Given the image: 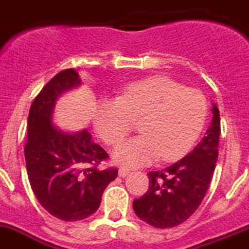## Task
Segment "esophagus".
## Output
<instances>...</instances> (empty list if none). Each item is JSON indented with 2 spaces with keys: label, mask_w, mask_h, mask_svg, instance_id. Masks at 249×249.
Listing matches in <instances>:
<instances>
[{
  "label": "esophagus",
  "mask_w": 249,
  "mask_h": 249,
  "mask_svg": "<svg viewBox=\"0 0 249 249\" xmlns=\"http://www.w3.org/2000/svg\"><path fill=\"white\" fill-rule=\"evenodd\" d=\"M127 174H129V169H125V168H120V169H119V177L125 178Z\"/></svg>",
  "instance_id": "1"
}]
</instances>
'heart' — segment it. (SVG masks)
Here are the masks:
<instances>
[{
    "label": "heart",
    "instance_id": "b5f03b06",
    "mask_svg": "<svg viewBox=\"0 0 249 249\" xmlns=\"http://www.w3.org/2000/svg\"><path fill=\"white\" fill-rule=\"evenodd\" d=\"M208 115L204 95L165 76L125 88L118 99L104 98L95 112V129L107 145L116 146L139 122L142 135L114 153L118 163L137 168L160 158L177 160L199 138Z\"/></svg>",
    "mask_w": 249,
    "mask_h": 249
}]
</instances>
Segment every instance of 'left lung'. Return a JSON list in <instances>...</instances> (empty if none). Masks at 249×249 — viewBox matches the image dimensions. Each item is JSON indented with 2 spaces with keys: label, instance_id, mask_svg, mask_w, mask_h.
Instances as JSON below:
<instances>
[{
  "label": "left lung",
  "instance_id": "left-lung-1",
  "mask_svg": "<svg viewBox=\"0 0 249 249\" xmlns=\"http://www.w3.org/2000/svg\"><path fill=\"white\" fill-rule=\"evenodd\" d=\"M204 138L189 154L165 169L149 172V189L133 202L135 214L155 228H172L187 220L202 203L218 159L220 118L217 105Z\"/></svg>",
  "mask_w": 249,
  "mask_h": 249
}]
</instances>
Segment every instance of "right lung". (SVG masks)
Listing matches in <instances>:
<instances>
[{
    "instance_id": "1",
    "label": "right lung",
    "mask_w": 249,
    "mask_h": 249,
    "mask_svg": "<svg viewBox=\"0 0 249 249\" xmlns=\"http://www.w3.org/2000/svg\"><path fill=\"white\" fill-rule=\"evenodd\" d=\"M80 85L75 69L60 71L35 98L27 120L25 159L30 184L50 214L66 222L94 214L105 188L118 176L116 168H99L109 155L88 130L68 133L53 125L56 100Z\"/></svg>"
}]
</instances>
